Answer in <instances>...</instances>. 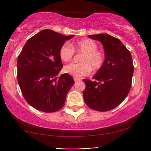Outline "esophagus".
Returning <instances> with one entry per match:
<instances>
[{
	"mask_svg": "<svg viewBox=\"0 0 151 151\" xmlns=\"http://www.w3.org/2000/svg\"><path fill=\"white\" fill-rule=\"evenodd\" d=\"M74 81H80L81 79H80V78H76V77H74Z\"/></svg>",
	"mask_w": 151,
	"mask_h": 151,
	"instance_id": "obj_1",
	"label": "esophagus"
}]
</instances>
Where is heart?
<instances>
[{
  "instance_id": "b5f03b06",
  "label": "heart",
  "mask_w": 151,
  "mask_h": 151,
  "mask_svg": "<svg viewBox=\"0 0 151 151\" xmlns=\"http://www.w3.org/2000/svg\"><path fill=\"white\" fill-rule=\"evenodd\" d=\"M74 52L82 53L80 63L70 64L64 67V72L76 78L88 75L91 70H99L105 62V55L98 50V44L91 39H83L74 44L64 43L59 51L60 60L64 62H70L73 58Z\"/></svg>"
}]
</instances>
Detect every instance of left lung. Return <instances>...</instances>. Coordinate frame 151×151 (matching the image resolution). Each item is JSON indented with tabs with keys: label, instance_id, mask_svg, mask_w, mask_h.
Masks as SVG:
<instances>
[{
	"label": "left lung",
	"instance_id": "obj_1",
	"mask_svg": "<svg viewBox=\"0 0 151 151\" xmlns=\"http://www.w3.org/2000/svg\"><path fill=\"white\" fill-rule=\"evenodd\" d=\"M88 37L102 43L106 59L104 65L93 76L96 81L84 79V100L93 110L108 111L120 104L129 94L134 70L132 57L120 40L110 35Z\"/></svg>",
	"mask_w": 151,
	"mask_h": 151
}]
</instances>
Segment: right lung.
<instances>
[{
    "label": "right lung",
    "mask_w": 151,
    "mask_h": 151,
    "mask_svg": "<svg viewBox=\"0 0 151 151\" xmlns=\"http://www.w3.org/2000/svg\"><path fill=\"white\" fill-rule=\"evenodd\" d=\"M73 36L43 30L26 42L19 55V86L26 101L37 110L52 113L65 105L74 81L68 74L57 77L63 67L59 51L65 41Z\"/></svg>",
    "instance_id": "add662e5"
}]
</instances>
